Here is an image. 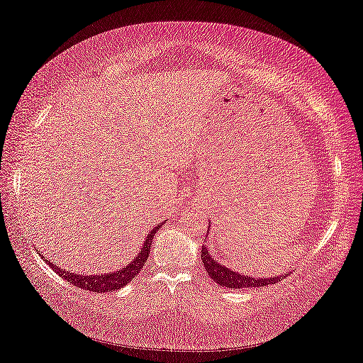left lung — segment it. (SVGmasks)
<instances>
[{
  "label": "left lung",
  "instance_id": "8db88e82",
  "mask_svg": "<svg viewBox=\"0 0 363 363\" xmlns=\"http://www.w3.org/2000/svg\"><path fill=\"white\" fill-rule=\"evenodd\" d=\"M201 262L206 269V272L210 277L216 281L220 286L227 288H256V286H266L274 285L277 281L284 280L285 275H279V277H270V279H255L250 275H242L232 270L229 267L223 266V262H219L216 257L208 253V248L201 247Z\"/></svg>",
  "mask_w": 363,
  "mask_h": 363
}]
</instances>
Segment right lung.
<instances>
[{"instance_id":"right-lung-1","label":"right lung","mask_w":363,"mask_h":363,"mask_svg":"<svg viewBox=\"0 0 363 363\" xmlns=\"http://www.w3.org/2000/svg\"><path fill=\"white\" fill-rule=\"evenodd\" d=\"M163 224H164V220L163 223H158L155 227H153V229L149 232V235H147L143 248L139 250V255L136 256V259L128 264V266H125L121 270H115V272L101 274V275H84V274H73V272H70V270H64L60 267L52 266L51 261H48V264H51L52 269L59 274V277H62L67 281H70L73 286L83 288V290H86V291L107 293V291L120 290V288L128 285L134 277H136V275L140 272V269H143V266L147 262V259H149L153 235H155L157 230Z\"/></svg>"}]
</instances>
